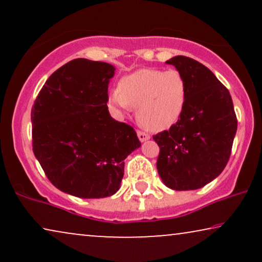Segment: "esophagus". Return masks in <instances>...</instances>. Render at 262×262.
<instances>
[{
	"label": "esophagus",
	"instance_id": "esophagus-1",
	"mask_svg": "<svg viewBox=\"0 0 262 262\" xmlns=\"http://www.w3.org/2000/svg\"><path fill=\"white\" fill-rule=\"evenodd\" d=\"M137 136H138L139 141H141V142H145V141H148V139H150V135L146 134V132H144V131H139L138 130Z\"/></svg>",
	"mask_w": 262,
	"mask_h": 262
}]
</instances>
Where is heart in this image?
Instances as JSON below:
<instances>
[{"label": "heart", "instance_id": "obj_1", "mask_svg": "<svg viewBox=\"0 0 262 262\" xmlns=\"http://www.w3.org/2000/svg\"><path fill=\"white\" fill-rule=\"evenodd\" d=\"M188 101V83L177 69H139L119 82L108 103L117 112L137 108L139 124L152 131L167 130L178 123Z\"/></svg>", "mask_w": 262, "mask_h": 262}]
</instances>
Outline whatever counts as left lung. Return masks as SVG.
Instances as JSON below:
<instances>
[{
	"mask_svg": "<svg viewBox=\"0 0 262 262\" xmlns=\"http://www.w3.org/2000/svg\"><path fill=\"white\" fill-rule=\"evenodd\" d=\"M171 64L188 83V101L180 120L152 136L160 146L157 170L175 191L203 187L220 175L230 159L237 130L230 93L202 63L175 56Z\"/></svg>",
	"mask_w": 262,
	"mask_h": 262,
	"instance_id": "left-lung-1",
	"label": "left lung"
}]
</instances>
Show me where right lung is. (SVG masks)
Instances as JSON below:
<instances>
[{"instance_id":"obj_1","label":"right lung","mask_w":262,"mask_h":262,"mask_svg":"<svg viewBox=\"0 0 262 262\" xmlns=\"http://www.w3.org/2000/svg\"><path fill=\"white\" fill-rule=\"evenodd\" d=\"M114 67L73 59L48 78L32 107L33 152L51 184L78 198H105L124 177V160L141 146L134 127L110 116Z\"/></svg>"}]
</instances>
